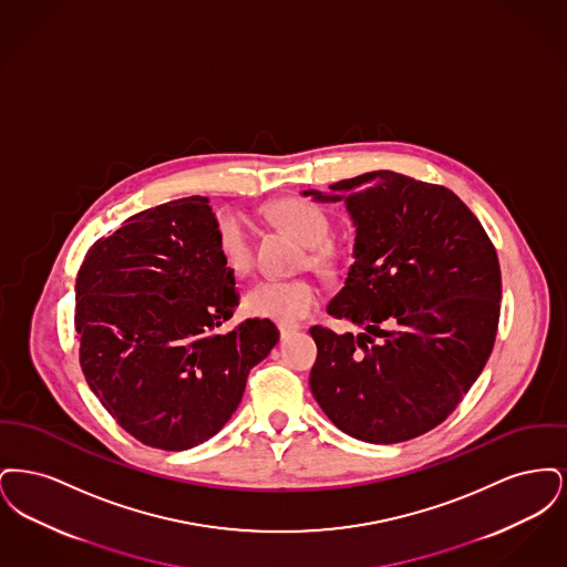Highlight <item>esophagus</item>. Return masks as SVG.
<instances>
[{"mask_svg": "<svg viewBox=\"0 0 567 567\" xmlns=\"http://www.w3.org/2000/svg\"><path fill=\"white\" fill-rule=\"evenodd\" d=\"M297 329H299V324H280V327H278L280 338H289L291 333H296Z\"/></svg>", "mask_w": 567, "mask_h": 567, "instance_id": "esophagus-1", "label": "esophagus"}]
</instances>
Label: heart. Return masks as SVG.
Instances as JSON below:
<instances>
[{
  "label": "heart",
  "instance_id": "heart-1",
  "mask_svg": "<svg viewBox=\"0 0 567 567\" xmlns=\"http://www.w3.org/2000/svg\"><path fill=\"white\" fill-rule=\"evenodd\" d=\"M271 218L293 234L297 240L310 246V266L331 271L333 257L323 244L329 238V218L323 210L306 199H287L271 208ZM216 248L225 266L234 274H248L252 268V243L248 223L236 210H220L215 220ZM319 306V291L308 280H261L246 297L244 308L252 317L276 323L293 324L306 319Z\"/></svg>",
  "mask_w": 567,
  "mask_h": 567
}]
</instances>
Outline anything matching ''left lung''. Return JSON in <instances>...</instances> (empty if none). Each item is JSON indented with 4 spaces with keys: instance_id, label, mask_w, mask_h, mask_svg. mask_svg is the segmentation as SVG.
I'll use <instances>...</instances> for the list:
<instances>
[{
    "instance_id": "obj_1",
    "label": "left lung",
    "mask_w": 567,
    "mask_h": 567,
    "mask_svg": "<svg viewBox=\"0 0 567 567\" xmlns=\"http://www.w3.org/2000/svg\"><path fill=\"white\" fill-rule=\"evenodd\" d=\"M301 195L344 202L357 229L354 261L327 312L361 331L310 329L315 400L363 442L430 432L493 351L502 299L495 246L453 190L389 169Z\"/></svg>"
}]
</instances>
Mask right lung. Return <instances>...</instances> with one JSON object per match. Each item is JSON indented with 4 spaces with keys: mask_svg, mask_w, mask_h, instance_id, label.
I'll return each mask as SVG.
<instances>
[{
    "mask_svg": "<svg viewBox=\"0 0 567 567\" xmlns=\"http://www.w3.org/2000/svg\"><path fill=\"white\" fill-rule=\"evenodd\" d=\"M215 220L202 195L142 210L93 244L76 276L84 378L153 449L187 451L220 432L280 336L270 319L218 331L240 293Z\"/></svg>",
    "mask_w": 567,
    "mask_h": 567,
    "instance_id": "right-lung-1",
    "label": "right lung"
}]
</instances>
